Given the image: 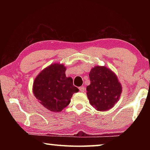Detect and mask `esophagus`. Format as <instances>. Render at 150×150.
Returning <instances> with one entry per match:
<instances>
[{
	"label": "esophagus",
	"instance_id": "obj_1",
	"mask_svg": "<svg viewBox=\"0 0 150 150\" xmlns=\"http://www.w3.org/2000/svg\"><path fill=\"white\" fill-rule=\"evenodd\" d=\"M79 89L80 92H84L85 87H80L79 88Z\"/></svg>",
	"mask_w": 150,
	"mask_h": 150
}]
</instances>
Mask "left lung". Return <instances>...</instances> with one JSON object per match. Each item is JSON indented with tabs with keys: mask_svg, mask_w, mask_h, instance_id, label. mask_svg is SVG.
Masks as SVG:
<instances>
[{
	"mask_svg": "<svg viewBox=\"0 0 150 150\" xmlns=\"http://www.w3.org/2000/svg\"><path fill=\"white\" fill-rule=\"evenodd\" d=\"M89 78L91 84L87 87V95L91 105L98 111L113 108L122 91L115 72L106 66L96 65L91 69Z\"/></svg>",
	"mask_w": 150,
	"mask_h": 150,
	"instance_id": "1",
	"label": "left lung"
}]
</instances>
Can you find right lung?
I'll return each mask as SVG.
<instances>
[{
	"label": "right lung",
	"instance_id": "1",
	"mask_svg": "<svg viewBox=\"0 0 150 150\" xmlns=\"http://www.w3.org/2000/svg\"><path fill=\"white\" fill-rule=\"evenodd\" d=\"M65 71L63 64L53 63L43 69L33 83V93L39 103L54 112L67 107L73 94L79 91L73 79L66 77Z\"/></svg>",
	"mask_w": 150,
	"mask_h": 150
}]
</instances>
